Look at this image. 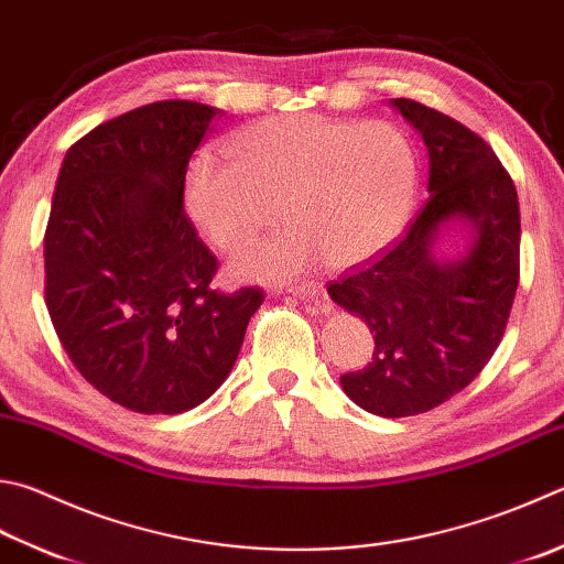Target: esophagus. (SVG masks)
Instances as JSON below:
<instances>
[{"label":"esophagus","instance_id":"obj_1","mask_svg":"<svg viewBox=\"0 0 564 564\" xmlns=\"http://www.w3.org/2000/svg\"><path fill=\"white\" fill-rule=\"evenodd\" d=\"M290 294L296 296H304V300H318V296H324V284L322 282H304V284H292Z\"/></svg>","mask_w":564,"mask_h":564}]
</instances>
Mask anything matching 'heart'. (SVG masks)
<instances>
[{
	"label": "heart",
	"instance_id": "obj_1",
	"mask_svg": "<svg viewBox=\"0 0 564 564\" xmlns=\"http://www.w3.org/2000/svg\"><path fill=\"white\" fill-rule=\"evenodd\" d=\"M228 162H191L188 218L220 252H238L278 218L290 228L242 252L232 272L286 282L328 260L334 268L376 258L410 216L417 154L386 120H338L300 112L242 127L223 144Z\"/></svg>",
	"mask_w": 564,
	"mask_h": 564
}]
</instances>
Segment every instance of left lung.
Returning <instances> with one entry per match:
<instances>
[{
    "label": "left lung",
    "instance_id": "1",
    "mask_svg": "<svg viewBox=\"0 0 564 564\" xmlns=\"http://www.w3.org/2000/svg\"><path fill=\"white\" fill-rule=\"evenodd\" d=\"M390 105L422 134L430 200L395 248L328 284L364 318L373 356L341 376L346 395L380 417H410L447 402L501 344L518 290L520 210L513 178L469 127L427 105ZM465 228V250L442 259L444 231Z\"/></svg>",
    "mask_w": 564,
    "mask_h": 564
}]
</instances>
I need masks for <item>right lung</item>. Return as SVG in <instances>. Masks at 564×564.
<instances>
[{
	"instance_id": "1",
	"label": "right lung",
	"mask_w": 564,
	"mask_h": 564,
	"mask_svg": "<svg viewBox=\"0 0 564 564\" xmlns=\"http://www.w3.org/2000/svg\"><path fill=\"white\" fill-rule=\"evenodd\" d=\"M226 115L144 105L63 156L44 238L46 306L80 376L117 405L178 414L230 376L260 286H210L216 254L184 210L188 159Z\"/></svg>"
}]
</instances>
